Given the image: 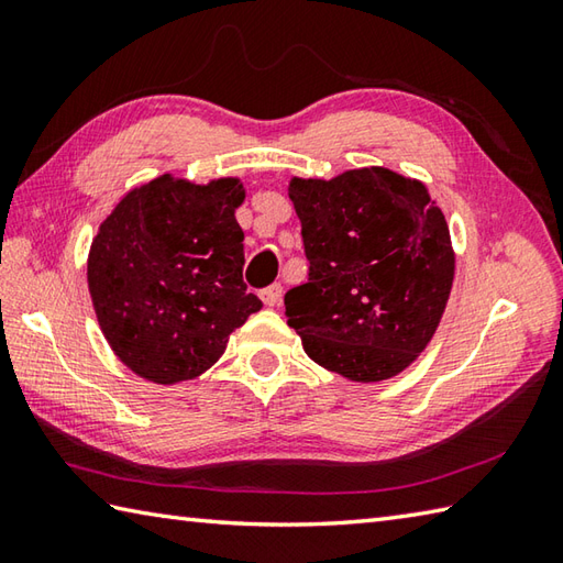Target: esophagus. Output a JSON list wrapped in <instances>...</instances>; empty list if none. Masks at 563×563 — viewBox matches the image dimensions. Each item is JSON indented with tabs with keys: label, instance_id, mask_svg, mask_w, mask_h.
<instances>
[{
	"label": "esophagus",
	"instance_id": "obj_1",
	"mask_svg": "<svg viewBox=\"0 0 563 563\" xmlns=\"http://www.w3.org/2000/svg\"><path fill=\"white\" fill-rule=\"evenodd\" d=\"M261 300L266 307H278L283 300V285L280 283L268 285L266 290H261Z\"/></svg>",
	"mask_w": 563,
	"mask_h": 563
}]
</instances>
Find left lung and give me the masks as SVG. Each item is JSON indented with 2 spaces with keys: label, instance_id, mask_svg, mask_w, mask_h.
<instances>
[{
  "label": "left lung",
  "instance_id": "left-lung-1",
  "mask_svg": "<svg viewBox=\"0 0 563 563\" xmlns=\"http://www.w3.org/2000/svg\"><path fill=\"white\" fill-rule=\"evenodd\" d=\"M307 283L285 292L305 353L353 382L409 367L433 339L454 278L445 214L428 188L385 166L292 178Z\"/></svg>",
  "mask_w": 563,
  "mask_h": 563
}]
</instances>
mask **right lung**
Segmentation results:
<instances>
[{
	"label": "right lung",
	"mask_w": 563,
	"mask_h": 563,
	"mask_svg": "<svg viewBox=\"0 0 563 563\" xmlns=\"http://www.w3.org/2000/svg\"><path fill=\"white\" fill-rule=\"evenodd\" d=\"M239 178L164 174L133 188L99 227L87 280L113 353L154 385L194 379L263 307L246 292Z\"/></svg>",
	"instance_id": "right-lung-1"
}]
</instances>
